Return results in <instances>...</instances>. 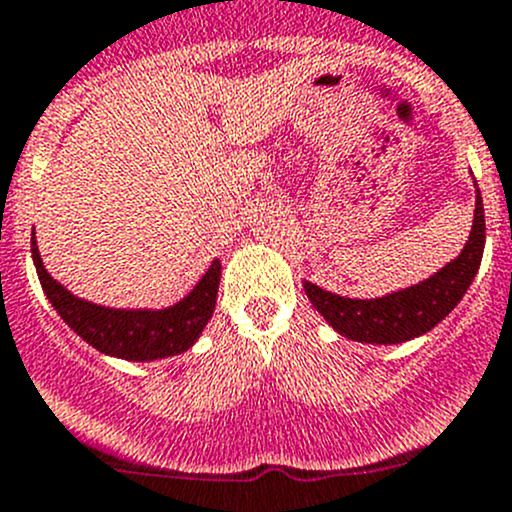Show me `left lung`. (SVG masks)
Here are the masks:
<instances>
[{"instance_id": "left-lung-1", "label": "left lung", "mask_w": 512, "mask_h": 512, "mask_svg": "<svg viewBox=\"0 0 512 512\" xmlns=\"http://www.w3.org/2000/svg\"><path fill=\"white\" fill-rule=\"evenodd\" d=\"M485 249V214L480 189L475 184V211L470 236L460 254L443 268L413 286L383 293L376 298H348L303 281L308 301L343 338L371 346H393L423 336L438 326L460 303L480 268Z\"/></svg>"}]
</instances>
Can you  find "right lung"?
<instances>
[{
  "label": "right lung",
  "instance_id": "add662e5",
  "mask_svg": "<svg viewBox=\"0 0 512 512\" xmlns=\"http://www.w3.org/2000/svg\"><path fill=\"white\" fill-rule=\"evenodd\" d=\"M32 258L39 283L54 311L79 338L104 356L136 363L179 356L199 341L206 323L214 316L221 281L219 258L184 298L164 308H111L74 296L47 271L34 231Z\"/></svg>",
  "mask_w": 512,
  "mask_h": 512
}]
</instances>
